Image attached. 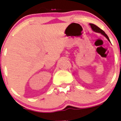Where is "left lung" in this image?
<instances>
[{
    "label": "left lung",
    "instance_id": "1",
    "mask_svg": "<svg viewBox=\"0 0 121 121\" xmlns=\"http://www.w3.org/2000/svg\"><path fill=\"white\" fill-rule=\"evenodd\" d=\"M90 25L91 27V28H92V30L94 31L97 32V33H101L102 35H103L105 37H106L107 39L109 41H110V39H109V38H108V36L106 35V34H105V32L104 31L102 30H101V29H100V28H99L98 27V26H97L96 25H95L93 24V23H90Z\"/></svg>",
    "mask_w": 121,
    "mask_h": 121
}]
</instances>
